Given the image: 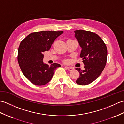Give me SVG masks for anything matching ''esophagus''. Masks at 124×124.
<instances>
[{
  "instance_id": "esophagus-1",
  "label": "esophagus",
  "mask_w": 124,
  "mask_h": 124,
  "mask_svg": "<svg viewBox=\"0 0 124 124\" xmlns=\"http://www.w3.org/2000/svg\"><path fill=\"white\" fill-rule=\"evenodd\" d=\"M65 68L67 69L69 71H72L73 70V68H71V67H65Z\"/></svg>"
}]
</instances>
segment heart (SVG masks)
Wrapping results in <instances>:
<instances>
[{"label": "heart", "instance_id": "obj_1", "mask_svg": "<svg viewBox=\"0 0 124 124\" xmlns=\"http://www.w3.org/2000/svg\"><path fill=\"white\" fill-rule=\"evenodd\" d=\"M65 62H67V60H65V61H64Z\"/></svg>", "mask_w": 124, "mask_h": 124}]
</instances>
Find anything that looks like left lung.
<instances>
[{"mask_svg": "<svg viewBox=\"0 0 124 124\" xmlns=\"http://www.w3.org/2000/svg\"><path fill=\"white\" fill-rule=\"evenodd\" d=\"M75 37L82 48L80 57L85 64L84 70L76 68L80 73L77 84L85 85L94 81L104 69L107 57L106 44L99 35L82 30L74 31Z\"/></svg>", "mask_w": 124, "mask_h": 124, "instance_id": "left-lung-1", "label": "left lung"}]
</instances>
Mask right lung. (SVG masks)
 <instances>
[{"label":"right lung","mask_w":124,"mask_h":124,"mask_svg":"<svg viewBox=\"0 0 124 124\" xmlns=\"http://www.w3.org/2000/svg\"><path fill=\"white\" fill-rule=\"evenodd\" d=\"M60 31H41L27 35L20 43L18 51V64L24 76L36 85L46 84L51 80L57 63L44 64L43 53L50 50L57 37L63 34Z\"/></svg>","instance_id":"1"}]
</instances>
